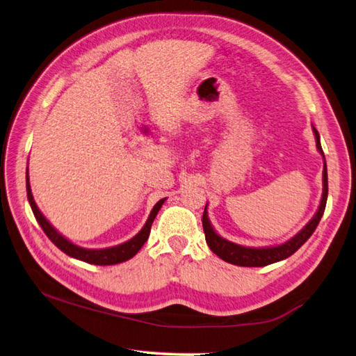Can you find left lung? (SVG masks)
Masks as SVG:
<instances>
[{
  "label": "left lung",
  "mask_w": 356,
  "mask_h": 356,
  "mask_svg": "<svg viewBox=\"0 0 356 356\" xmlns=\"http://www.w3.org/2000/svg\"><path fill=\"white\" fill-rule=\"evenodd\" d=\"M315 133V139H316V147H318V151L321 156L324 157L321 143H320V134L318 131L314 128ZM323 199H321V205L316 211L315 217L309 222L303 231H300L297 236H295L292 240L286 241L282 246H275V248H261V249H255V248H245L236 243H231V241L225 240L222 237H218L214 232L213 226H211L208 216H207V208L203 211V217H202V225H203V231H205V238L207 243L209 246L211 251H213L216 255L220 257L222 260L228 261L231 264H237V266H249V268H259V266H268L270 263H275L280 260H284L287 257H291L293 252H297L298 249L303 246L307 238L312 236L314 231L318 226L321 217L324 214V209H326V202H327V166L326 161H324V168H323Z\"/></svg>",
  "instance_id": "8db88e82"
}]
</instances>
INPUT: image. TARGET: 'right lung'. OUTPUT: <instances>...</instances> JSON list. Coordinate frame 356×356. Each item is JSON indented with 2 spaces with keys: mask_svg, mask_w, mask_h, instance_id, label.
<instances>
[{
  "mask_svg": "<svg viewBox=\"0 0 356 356\" xmlns=\"http://www.w3.org/2000/svg\"><path fill=\"white\" fill-rule=\"evenodd\" d=\"M26 188H27V199H29L30 207H32V211H33V214L36 217V220H38V223H40L42 231L45 232V236H47L53 241V243H55L67 255H70V257H73V259H78V260H82V261L92 263V264H99V266H107V264L122 263V261L130 260L133 255L138 254L139 249L148 240L151 225H153L154 218L159 213V209H161V207L163 205V202H165V199H162V200H159L156 203L153 211H151V214L148 217L145 226H143L138 236H134L131 240L125 241V243H122V245L107 248V249H86V248H79L76 245H73L72 241L64 238L61 234H59L47 220H45V217L41 214V211L38 209V207H36L32 191H30L29 168H27V176H26Z\"/></svg>",
  "mask_w": 356,
  "mask_h": 356,
  "instance_id": "right-lung-1",
  "label": "right lung"
}]
</instances>
